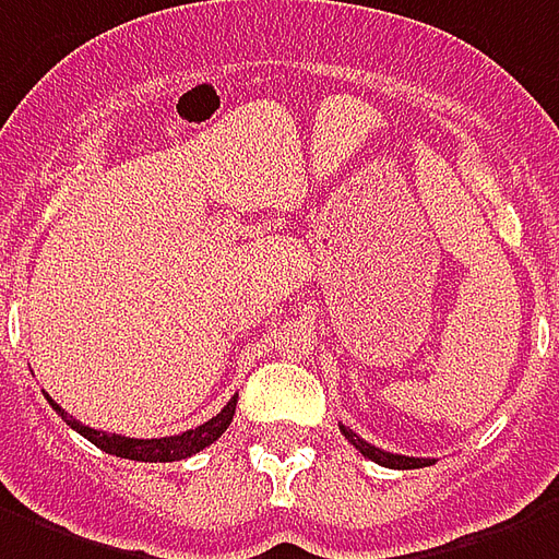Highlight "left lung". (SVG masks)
I'll list each match as a JSON object with an SVG mask.
<instances>
[{
	"instance_id": "8db88e82",
	"label": "left lung",
	"mask_w": 559,
	"mask_h": 559,
	"mask_svg": "<svg viewBox=\"0 0 559 559\" xmlns=\"http://www.w3.org/2000/svg\"><path fill=\"white\" fill-rule=\"evenodd\" d=\"M341 432L349 438V444H355V450L361 453V456L373 459L376 465H384V468H396V471H408V468H427V465H436V459H415V456H400V453H388L382 448H373V444H367L358 432L353 429L341 427Z\"/></svg>"
}]
</instances>
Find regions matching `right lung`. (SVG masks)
<instances>
[{
	"mask_svg": "<svg viewBox=\"0 0 559 559\" xmlns=\"http://www.w3.org/2000/svg\"><path fill=\"white\" fill-rule=\"evenodd\" d=\"M49 406L56 408L61 415V420L68 424L70 429H76L80 436H85L94 444V448L106 450L111 456L121 459H135V462H177V459L195 456L204 448H210L216 438H222L230 420H234V412H237V396H230L227 403L216 417H210L206 424L195 429H186L180 436H165V438H127V436H115V432H100V429H91L85 424H80L76 417L68 415L64 408L47 394Z\"/></svg>",
	"mask_w": 559,
	"mask_h": 559,
	"instance_id": "1",
	"label": "right lung"
}]
</instances>
